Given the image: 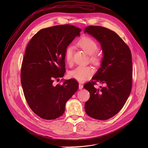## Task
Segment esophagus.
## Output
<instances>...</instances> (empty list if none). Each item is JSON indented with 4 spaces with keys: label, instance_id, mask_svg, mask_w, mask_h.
I'll return each instance as SVG.
<instances>
[{
    "label": "esophagus",
    "instance_id": "obj_1",
    "mask_svg": "<svg viewBox=\"0 0 148 148\" xmlns=\"http://www.w3.org/2000/svg\"><path fill=\"white\" fill-rule=\"evenodd\" d=\"M79 89H83V85L82 84H81V83H79Z\"/></svg>",
    "mask_w": 148,
    "mask_h": 148
}]
</instances>
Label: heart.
I'll use <instances>...</instances> for the list:
<instances>
[{
    "label": "heart",
    "mask_w": 148,
    "mask_h": 148,
    "mask_svg": "<svg viewBox=\"0 0 148 148\" xmlns=\"http://www.w3.org/2000/svg\"><path fill=\"white\" fill-rule=\"evenodd\" d=\"M77 44L85 52L90 54V60L95 64H99L101 60V55L97 51L98 45L97 42L90 37L83 36L77 41ZM74 47L68 45L65 50L64 58L68 65H71L73 62ZM94 74V70L89 65H79L69 73V76L73 79L83 82L90 79Z\"/></svg>",
    "instance_id": "heart-1"
}]
</instances>
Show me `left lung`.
I'll use <instances>...</instances> for the list:
<instances>
[{
  "label": "left lung",
  "mask_w": 148,
  "mask_h": 148,
  "mask_svg": "<svg viewBox=\"0 0 148 148\" xmlns=\"http://www.w3.org/2000/svg\"><path fill=\"white\" fill-rule=\"evenodd\" d=\"M101 43L104 56L101 66L90 82L84 85L90 93L85 103L90 117L107 120L117 114L125 105L133 83V65L129 47L114 31L98 26H89L84 31ZM105 85L95 88L97 82Z\"/></svg>",
  "instance_id": "1"
}]
</instances>
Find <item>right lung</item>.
<instances>
[{"label":"right lung","instance_id":"add662e5","mask_svg":"<svg viewBox=\"0 0 148 148\" xmlns=\"http://www.w3.org/2000/svg\"><path fill=\"white\" fill-rule=\"evenodd\" d=\"M81 30L70 25L42 29L27 45L21 64V83L29 106L42 119H55L63 114L66 101L79 88L74 79L56 86L53 83L64 75L65 50Z\"/></svg>","mask_w":148,"mask_h":148}]
</instances>
